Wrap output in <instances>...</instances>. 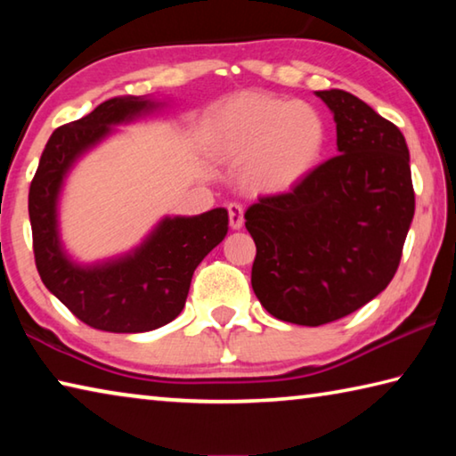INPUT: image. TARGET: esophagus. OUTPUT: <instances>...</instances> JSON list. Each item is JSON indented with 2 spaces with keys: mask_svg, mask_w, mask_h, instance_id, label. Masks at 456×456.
<instances>
[{
  "mask_svg": "<svg viewBox=\"0 0 456 456\" xmlns=\"http://www.w3.org/2000/svg\"><path fill=\"white\" fill-rule=\"evenodd\" d=\"M227 211H229V225L231 229H241L243 227V207L237 205V203H229L227 205Z\"/></svg>",
  "mask_w": 456,
  "mask_h": 456,
  "instance_id": "esophagus-1",
  "label": "esophagus"
}]
</instances>
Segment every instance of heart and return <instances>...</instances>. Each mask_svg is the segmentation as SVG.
Masks as SVG:
<instances>
[{"label":"heart","mask_w":456,"mask_h":456,"mask_svg":"<svg viewBox=\"0 0 456 456\" xmlns=\"http://www.w3.org/2000/svg\"><path fill=\"white\" fill-rule=\"evenodd\" d=\"M207 151L225 165H243L241 183L256 195H288L318 171L330 126L304 100L243 92L207 117Z\"/></svg>","instance_id":"1"}]
</instances>
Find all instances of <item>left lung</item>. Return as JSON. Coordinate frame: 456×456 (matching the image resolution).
Masks as SVG:
<instances>
[{
    "label": "left lung",
    "mask_w": 456,
    "mask_h": 456,
    "mask_svg": "<svg viewBox=\"0 0 456 456\" xmlns=\"http://www.w3.org/2000/svg\"><path fill=\"white\" fill-rule=\"evenodd\" d=\"M315 96L334 114L338 157L245 213L257 247L253 291L273 318L297 326L344 318L384 291L414 217L403 133L350 92Z\"/></svg>",
    "instance_id": "left-lung-1"
}]
</instances>
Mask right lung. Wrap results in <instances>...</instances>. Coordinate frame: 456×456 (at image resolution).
Returning <instances> with one entry per match:
<instances>
[{
    "label": "right lung",
    "mask_w": 456,
    "mask_h": 456,
    "mask_svg": "<svg viewBox=\"0 0 456 456\" xmlns=\"http://www.w3.org/2000/svg\"><path fill=\"white\" fill-rule=\"evenodd\" d=\"M151 96H117L88 117L53 130L29 187V223L37 273L76 318L114 334H141L173 322L187 302L197 265L227 235V209L165 215L141 243L120 256L82 264L60 233V197L82 157L130 125L163 110Z\"/></svg>",
    "instance_id": "add662e5"
}]
</instances>
